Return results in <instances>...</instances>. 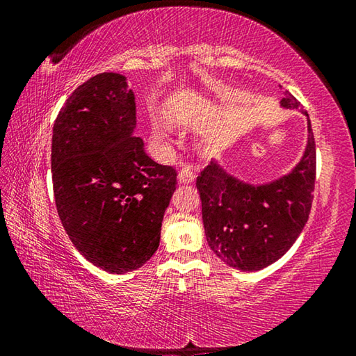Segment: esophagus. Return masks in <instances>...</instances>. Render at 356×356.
Wrapping results in <instances>:
<instances>
[{"instance_id": "obj_1", "label": "esophagus", "mask_w": 356, "mask_h": 356, "mask_svg": "<svg viewBox=\"0 0 356 356\" xmlns=\"http://www.w3.org/2000/svg\"><path fill=\"white\" fill-rule=\"evenodd\" d=\"M195 171H193L191 166H184L182 170H180L179 176H177V180L179 184H184V185H188V184H193L195 182Z\"/></svg>"}]
</instances>
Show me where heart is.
<instances>
[{"instance_id": "obj_1", "label": "heart", "mask_w": 356, "mask_h": 356, "mask_svg": "<svg viewBox=\"0 0 356 356\" xmlns=\"http://www.w3.org/2000/svg\"><path fill=\"white\" fill-rule=\"evenodd\" d=\"M154 135H155V138H156V140H159V141H163V140H165V131L161 130L160 127H155V129H154Z\"/></svg>"}]
</instances>
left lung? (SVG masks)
Wrapping results in <instances>:
<instances>
[{
	"mask_svg": "<svg viewBox=\"0 0 356 356\" xmlns=\"http://www.w3.org/2000/svg\"><path fill=\"white\" fill-rule=\"evenodd\" d=\"M281 88V86H280ZM280 106L300 108L284 91ZM308 141L297 165L264 184H250L213 160L196 180L207 243L229 267L259 272L291 250L303 231L316 182V143L308 113Z\"/></svg>",
	"mask_w": 356,
	"mask_h": 356,
	"instance_id": "obj_1",
	"label": "left lung"
}]
</instances>
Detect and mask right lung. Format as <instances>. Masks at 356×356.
Instances as JSON below:
<instances>
[{"label":"right lung","mask_w":356,"mask_h":356,"mask_svg":"<svg viewBox=\"0 0 356 356\" xmlns=\"http://www.w3.org/2000/svg\"><path fill=\"white\" fill-rule=\"evenodd\" d=\"M135 129V94L114 72L80 84L53 127L59 220L83 257L116 275L154 256L176 191V170L150 159Z\"/></svg>","instance_id":"add662e5"}]
</instances>
